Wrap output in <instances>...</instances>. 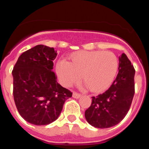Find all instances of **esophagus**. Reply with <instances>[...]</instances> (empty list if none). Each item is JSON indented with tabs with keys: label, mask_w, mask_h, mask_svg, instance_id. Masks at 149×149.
<instances>
[{
	"label": "esophagus",
	"mask_w": 149,
	"mask_h": 149,
	"mask_svg": "<svg viewBox=\"0 0 149 149\" xmlns=\"http://www.w3.org/2000/svg\"><path fill=\"white\" fill-rule=\"evenodd\" d=\"M72 96H73V98H79L81 96V95L79 94V93H76V92H74Z\"/></svg>",
	"instance_id": "esophagus-1"
}]
</instances>
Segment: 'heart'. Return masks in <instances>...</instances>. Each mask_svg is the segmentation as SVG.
I'll return each instance as SVG.
<instances>
[{"label": "heart", "mask_w": 149, "mask_h": 149, "mask_svg": "<svg viewBox=\"0 0 149 149\" xmlns=\"http://www.w3.org/2000/svg\"><path fill=\"white\" fill-rule=\"evenodd\" d=\"M71 60L63 59L56 64V72L61 84L68 87L83 76L86 81L84 87H89L94 93L107 89L119 68L116 56L110 51H79L71 56Z\"/></svg>", "instance_id": "obj_1"}]
</instances>
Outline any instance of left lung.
<instances>
[{
    "label": "left lung",
    "instance_id": "left-lung-1",
    "mask_svg": "<svg viewBox=\"0 0 149 149\" xmlns=\"http://www.w3.org/2000/svg\"><path fill=\"white\" fill-rule=\"evenodd\" d=\"M119 60V73L116 80L106 92L92 97V104L85 111L88 123L97 128H108L119 124L132 103L135 69L125 54Z\"/></svg>",
    "mask_w": 149,
    "mask_h": 149
}]
</instances>
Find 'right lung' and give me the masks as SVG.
<instances>
[{
    "instance_id": "add662e5",
    "label": "right lung",
    "mask_w": 149,
    "mask_h": 149,
    "mask_svg": "<svg viewBox=\"0 0 149 149\" xmlns=\"http://www.w3.org/2000/svg\"><path fill=\"white\" fill-rule=\"evenodd\" d=\"M56 51L38 45L22 54L12 72L13 97L18 113L35 125H46L60 116L72 93L56 81L53 72Z\"/></svg>"
}]
</instances>
